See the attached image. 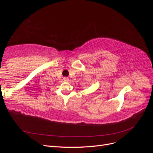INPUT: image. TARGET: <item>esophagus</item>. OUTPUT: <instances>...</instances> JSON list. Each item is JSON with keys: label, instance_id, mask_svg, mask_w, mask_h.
Segmentation results:
<instances>
[{"label": "esophagus", "instance_id": "esophagus-1", "mask_svg": "<svg viewBox=\"0 0 153 153\" xmlns=\"http://www.w3.org/2000/svg\"><path fill=\"white\" fill-rule=\"evenodd\" d=\"M63 80L64 82H68L69 81V78L68 77H64L63 78Z\"/></svg>", "mask_w": 153, "mask_h": 153}]
</instances>
